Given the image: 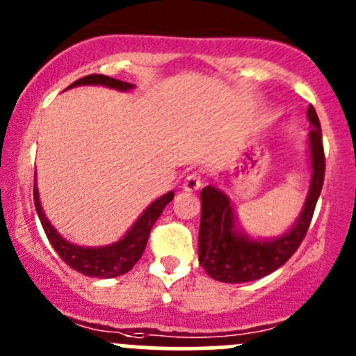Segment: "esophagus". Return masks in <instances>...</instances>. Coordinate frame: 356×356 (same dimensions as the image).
<instances>
[{"label":"esophagus","instance_id":"34e87169","mask_svg":"<svg viewBox=\"0 0 356 356\" xmlns=\"http://www.w3.org/2000/svg\"><path fill=\"white\" fill-rule=\"evenodd\" d=\"M200 188H201V177H200V174H196V172L189 174L188 177H186L184 186H182V189H184V191H188V193L198 191Z\"/></svg>","mask_w":356,"mask_h":356}]
</instances>
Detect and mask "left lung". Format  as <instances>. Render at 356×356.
<instances>
[{"instance_id": "8db88e82", "label": "left lung", "mask_w": 356, "mask_h": 356, "mask_svg": "<svg viewBox=\"0 0 356 356\" xmlns=\"http://www.w3.org/2000/svg\"><path fill=\"white\" fill-rule=\"evenodd\" d=\"M307 117L310 122L307 139L312 170L310 186L296 222L284 234L268 239L251 238L238 225L232 201L224 191L215 186L201 189L198 258L204 272L215 281L241 284L265 277L282 267L303 241L325 174L321 122L312 105L308 106Z\"/></svg>"}]
</instances>
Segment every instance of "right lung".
<instances>
[{
	"label": "right lung",
	"instance_id": "1",
	"mask_svg": "<svg viewBox=\"0 0 356 356\" xmlns=\"http://www.w3.org/2000/svg\"><path fill=\"white\" fill-rule=\"evenodd\" d=\"M77 86H105V88L117 89V91H131V89L136 88L134 84H129V82L118 81V79L102 74L86 75V77L72 82L67 89L77 88ZM172 200H174V191H168L167 195L160 196V198L153 201L139 215V218L132 224V227L125 232L124 238L118 239V241L106 246H79L67 241L62 234H58V231L48 220V217H46L44 210L41 207V200H39L38 182L34 181L35 211H38V217L41 220L46 236H48V241L55 248L60 258L67 265H70V268L88 275V277L111 279L118 277V275H124L125 272L131 270L138 264L139 258H141L143 251H145L153 224L158 220L163 208Z\"/></svg>",
	"mask_w": 356,
	"mask_h": 356
}]
</instances>
